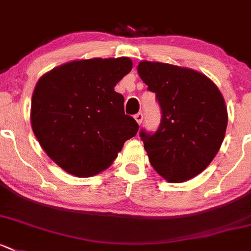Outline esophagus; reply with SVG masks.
I'll use <instances>...</instances> for the list:
<instances>
[{
    "instance_id": "1",
    "label": "esophagus",
    "mask_w": 251,
    "mask_h": 251,
    "mask_svg": "<svg viewBox=\"0 0 251 251\" xmlns=\"http://www.w3.org/2000/svg\"><path fill=\"white\" fill-rule=\"evenodd\" d=\"M134 119H136V121L138 123V125H141L142 121H143V113H142V112L137 113V114L134 115Z\"/></svg>"
}]
</instances>
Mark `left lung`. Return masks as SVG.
Here are the masks:
<instances>
[{
    "mask_svg": "<svg viewBox=\"0 0 251 251\" xmlns=\"http://www.w3.org/2000/svg\"><path fill=\"white\" fill-rule=\"evenodd\" d=\"M138 75L161 108L157 130L139 132L150 163L168 181L194 178L212 162L225 137L223 95L209 78L189 68L143 61Z\"/></svg>",
    "mask_w": 251,
    "mask_h": 251,
    "instance_id": "1",
    "label": "left lung"
}]
</instances>
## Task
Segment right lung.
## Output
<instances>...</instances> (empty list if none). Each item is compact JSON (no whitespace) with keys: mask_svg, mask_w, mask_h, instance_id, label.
<instances>
[{"mask_svg":"<svg viewBox=\"0 0 251 251\" xmlns=\"http://www.w3.org/2000/svg\"><path fill=\"white\" fill-rule=\"evenodd\" d=\"M132 70L128 57L65 63L37 83L31 125L48 156L67 173L90 176L117 159L138 124L114 86Z\"/></svg>","mask_w":251,"mask_h":251,"instance_id":"1","label":"right lung"}]
</instances>
